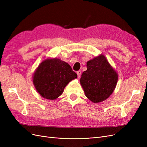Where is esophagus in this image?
<instances>
[{"mask_svg":"<svg viewBox=\"0 0 147 147\" xmlns=\"http://www.w3.org/2000/svg\"><path fill=\"white\" fill-rule=\"evenodd\" d=\"M77 75H78V78H80L81 76V74H82V71L81 70H78L77 72Z\"/></svg>","mask_w":147,"mask_h":147,"instance_id":"34e87169","label":"esophagus"}]
</instances>
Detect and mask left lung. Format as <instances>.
Wrapping results in <instances>:
<instances>
[{
	"label": "left lung",
	"instance_id": "obj_1",
	"mask_svg": "<svg viewBox=\"0 0 147 147\" xmlns=\"http://www.w3.org/2000/svg\"><path fill=\"white\" fill-rule=\"evenodd\" d=\"M80 80L87 98L94 103L106 100L114 91L118 75L104 55L88 61Z\"/></svg>",
	"mask_w": 147,
	"mask_h": 147
}]
</instances>
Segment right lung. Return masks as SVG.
I'll return each mask as SVG.
<instances>
[{
    "instance_id": "obj_1",
    "label": "right lung",
    "mask_w": 147,
    "mask_h": 147,
    "mask_svg": "<svg viewBox=\"0 0 147 147\" xmlns=\"http://www.w3.org/2000/svg\"><path fill=\"white\" fill-rule=\"evenodd\" d=\"M77 78V74L68 63L56 57H48L35 70L32 82L42 97L55 100L63 94L67 84Z\"/></svg>"
}]
</instances>
